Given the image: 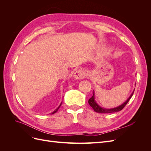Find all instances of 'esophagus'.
<instances>
[{"instance_id":"1","label":"esophagus","mask_w":151,"mask_h":151,"mask_svg":"<svg viewBox=\"0 0 151 151\" xmlns=\"http://www.w3.org/2000/svg\"><path fill=\"white\" fill-rule=\"evenodd\" d=\"M86 72L83 70H77L74 74V78L76 80L82 79L86 77Z\"/></svg>"}]
</instances>
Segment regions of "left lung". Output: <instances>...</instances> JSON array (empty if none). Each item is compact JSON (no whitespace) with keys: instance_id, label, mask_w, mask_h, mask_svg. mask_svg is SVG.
<instances>
[{"instance_id":"8db88e82","label":"left lung","mask_w":151,"mask_h":151,"mask_svg":"<svg viewBox=\"0 0 151 151\" xmlns=\"http://www.w3.org/2000/svg\"><path fill=\"white\" fill-rule=\"evenodd\" d=\"M134 92V91H133V93H132V94L130 96V97L127 99V100L124 103H123L119 106L114 108L106 109V108H101V106H99V105L96 103V102L95 99H94V91H93V96L89 99L88 103H89L90 106L93 108V109H94V111H96V112H97V113H111L118 112L119 111H121L122 109H123V108L126 106V104L128 103V102L129 101V100L132 98V95H133Z\"/></svg>"}]
</instances>
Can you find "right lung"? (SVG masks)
<instances>
[{
	"label": "right lung",
	"mask_w": 151,
	"mask_h": 151,
	"mask_svg": "<svg viewBox=\"0 0 151 151\" xmlns=\"http://www.w3.org/2000/svg\"><path fill=\"white\" fill-rule=\"evenodd\" d=\"M62 103H60V106H58V108H57V109H55V110L54 111H53V112H52V113H51V115H52V114H54L55 113H56V112H57V111H58V108H60V106H61V104H62Z\"/></svg>",
	"instance_id": "obj_1"
}]
</instances>
